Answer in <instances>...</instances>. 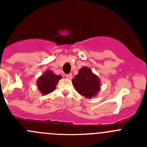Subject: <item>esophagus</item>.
Returning <instances> with one entry per match:
<instances>
[{"mask_svg":"<svg viewBox=\"0 0 147 147\" xmlns=\"http://www.w3.org/2000/svg\"><path fill=\"white\" fill-rule=\"evenodd\" d=\"M65 77H66V78H67V79H72V73H69V74H67V75H65Z\"/></svg>","mask_w":147,"mask_h":147,"instance_id":"1","label":"esophagus"}]
</instances>
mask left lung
Instances as JSON below:
<instances>
[{"instance_id": "8db88e82", "label": "left lung", "mask_w": 147, "mask_h": 147, "mask_svg": "<svg viewBox=\"0 0 147 147\" xmlns=\"http://www.w3.org/2000/svg\"><path fill=\"white\" fill-rule=\"evenodd\" d=\"M72 84L78 92L87 98L96 95L100 90V82L98 78L92 73L90 68L83 67L79 70Z\"/></svg>"}]
</instances>
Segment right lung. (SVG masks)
I'll list each match as a JSON object with an SVG mask.
<instances>
[{
    "instance_id": "add662e5",
    "label": "right lung",
    "mask_w": 147,
    "mask_h": 147,
    "mask_svg": "<svg viewBox=\"0 0 147 147\" xmlns=\"http://www.w3.org/2000/svg\"><path fill=\"white\" fill-rule=\"evenodd\" d=\"M62 78L61 75H56L52 71H46L45 73L38 78L37 84L38 89L42 94H47L54 91L58 81Z\"/></svg>"
}]
</instances>
